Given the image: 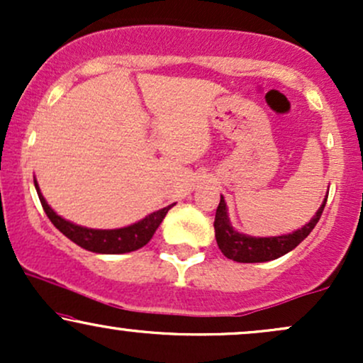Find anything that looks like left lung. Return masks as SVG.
<instances>
[{"mask_svg":"<svg viewBox=\"0 0 363 363\" xmlns=\"http://www.w3.org/2000/svg\"><path fill=\"white\" fill-rule=\"evenodd\" d=\"M328 194L324 198L323 205L319 206V210L315 211V215L312 216L309 223L303 225L298 230L291 232L286 235H278V237H252L245 235L237 232L232 227L230 220H228L227 213V203H225L223 196H220L218 208H216L215 215V237L216 244H218L220 251L223 252L225 257L228 259L237 261V262H266L273 261L277 257H281L283 254L290 252L291 249L297 247L298 244L311 234L312 228L315 227V223L319 222L320 215H323L324 206H326Z\"/></svg>","mask_w":363,"mask_h":363,"instance_id":"left-lung-1","label":"left lung"}]
</instances>
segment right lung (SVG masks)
Here are the masks:
<instances>
[{"mask_svg": "<svg viewBox=\"0 0 363 363\" xmlns=\"http://www.w3.org/2000/svg\"><path fill=\"white\" fill-rule=\"evenodd\" d=\"M34 184L37 194H39L40 205H43L45 215L51 220L54 227H56L62 235H66L69 240H73L77 245L86 249V251L99 254H124L136 251V249L147 245L153 234H155L158 225H160L162 220L165 218L167 211L176 205V203H174V205H169L162 208V210L153 211V213L145 216L143 220H140V222L133 225H128V227L114 228V230H97V228H86L82 227V225L72 223L57 215L44 199L35 179Z\"/></svg>", "mask_w": 363, "mask_h": 363, "instance_id": "add662e5", "label": "right lung"}]
</instances>
